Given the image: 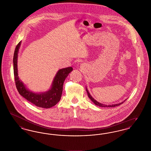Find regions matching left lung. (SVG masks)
Here are the masks:
<instances>
[{
	"instance_id": "8db88e82",
	"label": "left lung",
	"mask_w": 151,
	"mask_h": 151,
	"mask_svg": "<svg viewBox=\"0 0 151 151\" xmlns=\"http://www.w3.org/2000/svg\"><path fill=\"white\" fill-rule=\"evenodd\" d=\"M86 92H87V93H88V97H89V98L92 100V101L93 102L94 104L96 105H97V106H100V107H115V106H119V105H121L122 104H123L125 101L126 100H125L124 101H123L122 102H121V103H119V104H114V105H105V104H101L100 102H97V101L95 100L91 96V95L90 94V93H89V92L88 91V90H87V89L86 88Z\"/></svg>"
}]
</instances>
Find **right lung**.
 Returning a JSON list of instances; mask_svg holds the SVG:
<instances>
[{
  "instance_id": "right-lung-1",
  "label": "right lung",
  "mask_w": 151,
  "mask_h": 151,
  "mask_svg": "<svg viewBox=\"0 0 151 151\" xmlns=\"http://www.w3.org/2000/svg\"><path fill=\"white\" fill-rule=\"evenodd\" d=\"M21 42L20 41L18 43L15 48L13 59L14 80L16 88L19 93L24 98L37 106L46 109L51 108L55 106L60 100L65 79L72 71L73 68L71 67H69L59 70L54 78L50 89L47 92L41 93H36L31 92L27 89L18 76L17 56Z\"/></svg>"
}]
</instances>
